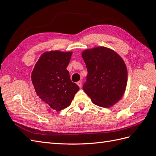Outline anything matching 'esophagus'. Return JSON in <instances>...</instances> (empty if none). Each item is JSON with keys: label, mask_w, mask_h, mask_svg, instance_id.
I'll return each mask as SVG.
<instances>
[{"label": "esophagus", "mask_w": 156, "mask_h": 156, "mask_svg": "<svg viewBox=\"0 0 156 156\" xmlns=\"http://www.w3.org/2000/svg\"><path fill=\"white\" fill-rule=\"evenodd\" d=\"M82 82L81 81H79L77 82V85L80 87V88H82Z\"/></svg>", "instance_id": "1"}]
</instances>
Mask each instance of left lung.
<instances>
[{
  "mask_svg": "<svg viewBox=\"0 0 156 156\" xmlns=\"http://www.w3.org/2000/svg\"><path fill=\"white\" fill-rule=\"evenodd\" d=\"M82 57L88 70L84 91L96 106H114L124 96L127 86L128 70L124 60L104 46L86 49Z\"/></svg>",
  "mask_w": 156,
  "mask_h": 156,
  "instance_id": "obj_1",
  "label": "left lung"
}]
</instances>
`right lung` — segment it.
Segmentation results:
<instances>
[{
  "instance_id": "add662e5",
  "label": "right lung",
  "mask_w": 156,
  "mask_h": 156,
  "mask_svg": "<svg viewBox=\"0 0 156 156\" xmlns=\"http://www.w3.org/2000/svg\"><path fill=\"white\" fill-rule=\"evenodd\" d=\"M72 52L46 51L40 56L31 74L37 95L52 109L59 112L69 106L79 87L66 70Z\"/></svg>"
}]
</instances>
